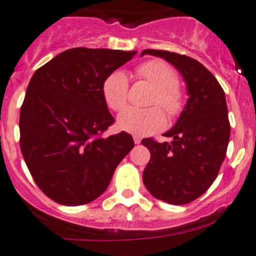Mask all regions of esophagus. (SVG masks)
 <instances>
[{"label": "esophagus", "instance_id": "obj_1", "mask_svg": "<svg viewBox=\"0 0 256 256\" xmlns=\"http://www.w3.org/2000/svg\"><path fill=\"white\" fill-rule=\"evenodd\" d=\"M134 141H135L136 144H138L141 142V138H140V136H138V135H134Z\"/></svg>", "mask_w": 256, "mask_h": 256}]
</instances>
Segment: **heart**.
Segmentation results:
<instances>
[{"label":"heart","instance_id":"b5f03b06","mask_svg":"<svg viewBox=\"0 0 256 256\" xmlns=\"http://www.w3.org/2000/svg\"><path fill=\"white\" fill-rule=\"evenodd\" d=\"M136 76L154 88L148 104L156 106L144 109L128 108L118 115V126L134 135H151L166 125V115L162 108L171 118H176L183 112L184 95L178 85L176 72L164 60L154 59L144 62L136 68ZM102 95L110 109L114 112L122 110L128 104V80L126 74L122 72L110 74L102 85Z\"/></svg>","mask_w":256,"mask_h":256}]
</instances>
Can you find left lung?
<instances>
[{
  "mask_svg": "<svg viewBox=\"0 0 256 256\" xmlns=\"http://www.w3.org/2000/svg\"><path fill=\"white\" fill-rule=\"evenodd\" d=\"M144 54L161 56L176 66L190 95L176 125L164 134L172 142L152 138L141 141L151 154L144 183L157 200L187 204L210 187L226 158L230 138L226 95L216 76L196 59L156 49H144Z\"/></svg>",
  "mask_w": 256,
  "mask_h": 256,
  "instance_id": "8db88e82",
  "label": "left lung"
}]
</instances>
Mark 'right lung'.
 I'll list each match as a JSON object with an SVG mask.
<instances>
[{"instance_id":"1","label":"right lung","mask_w":256,"mask_h":256,"mask_svg":"<svg viewBox=\"0 0 256 256\" xmlns=\"http://www.w3.org/2000/svg\"><path fill=\"white\" fill-rule=\"evenodd\" d=\"M136 50L72 48L36 70L20 115L26 164L43 193L64 206L92 202L132 150L130 134L102 138L114 124L105 79Z\"/></svg>"}]
</instances>
